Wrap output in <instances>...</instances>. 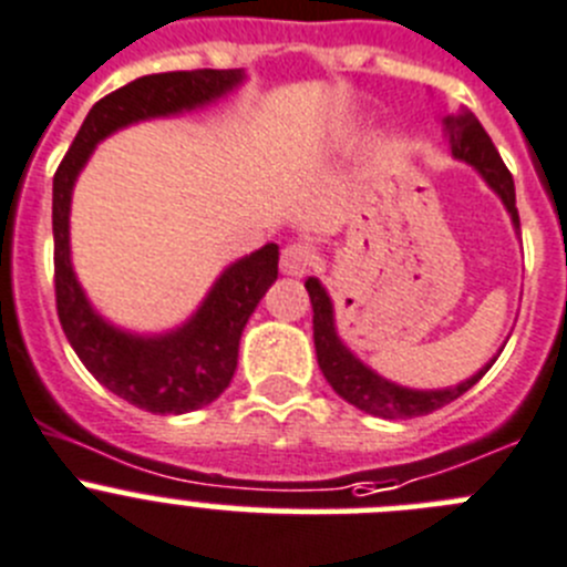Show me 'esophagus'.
Returning a JSON list of instances; mask_svg holds the SVG:
<instances>
[{
  "label": "esophagus",
  "mask_w": 567,
  "mask_h": 567,
  "mask_svg": "<svg viewBox=\"0 0 567 567\" xmlns=\"http://www.w3.org/2000/svg\"><path fill=\"white\" fill-rule=\"evenodd\" d=\"M313 262L316 254L308 243H290V246L282 248V257H279L282 274H288V277H305L313 268Z\"/></svg>",
  "instance_id": "obj_1"
}]
</instances>
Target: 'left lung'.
I'll return each instance as SVG.
<instances>
[{
  "mask_svg": "<svg viewBox=\"0 0 567 567\" xmlns=\"http://www.w3.org/2000/svg\"><path fill=\"white\" fill-rule=\"evenodd\" d=\"M444 125H447V136H451L453 156L473 164L475 171L484 176V182L501 195L504 206L509 209L515 229H520V215H517L515 206V182H512V173L506 171L498 147L492 145L489 134H486L484 125L478 123V116L470 109H458V114L447 116ZM305 288H308L310 305H313V341L321 372H324L327 383L336 389L338 396H343L347 403L367 411V414L383 416V420H411V416L433 414V411L442 409V405L458 400L464 391L473 389V385L489 372L495 358H492L478 374H473V378L464 380V383L453 385V389H403V385L389 383V380L374 374L369 367H363V363L343 347L341 338H338L336 332V319H332V301L330 296H327V290L321 288L319 279L310 277L308 282H305Z\"/></svg>",
  "mask_w": 567,
  "mask_h": 567,
  "instance_id": "left-lung-1",
  "label": "left lung"
}]
</instances>
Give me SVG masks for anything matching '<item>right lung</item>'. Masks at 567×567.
Here are the masks:
<instances>
[{"mask_svg":"<svg viewBox=\"0 0 567 567\" xmlns=\"http://www.w3.org/2000/svg\"><path fill=\"white\" fill-rule=\"evenodd\" d=\"M243 81L237 69H189L131 81L92 105L75 142L52 178V237H55V308L69 343L83 367L125 403L151 414H187L218 400L237 369L243 327L277 279L279 246L226 268L198 313L176 332L156 338L128 336L105 324L78 285L69 262V200L78 173L94 145L123 125L198 109Z\"/></svg>","mask_w":567,"mask_h":567,"instance_id":"obj_1","label":"right lung"}]
</instances>
